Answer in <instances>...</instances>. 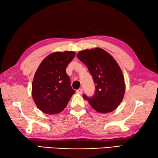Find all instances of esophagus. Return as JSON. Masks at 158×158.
<instances>
[{
  "instance_id": "esophagus-1",
  "label": "esophagus",
  "mask_w": 158,
  "mask_h": 158,
  "mask_svg": "<svg viewBox=\"0 0 158 158\" xmlns=\"http://www.w3.org/2000/svg\"><path fill=\"white\" fill-rule=\"evenodd\" d=\"M76 93H78V94H82V89H79L76 91Z\"/></svg>"
}]
</instances>
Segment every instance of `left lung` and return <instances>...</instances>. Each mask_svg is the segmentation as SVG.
Masks as SVG:
<instances>
[{"label":"left lung","instance_id":"left-lung-1","mask_svg":"<svg viewBox=\"0 0 158 158\" xmlns=\"http://www.w3.org/2000/svg\"><path fill=\"white\" fill-rule=\"evenodd\" d=\"M77 57L87 67L95 85L92 98H83L99 113H108L117 108L125 95L124 77L117 61L100 48L80 51Z\"/></svg>","mask_w":158,"mask_h":158}]
</instances>
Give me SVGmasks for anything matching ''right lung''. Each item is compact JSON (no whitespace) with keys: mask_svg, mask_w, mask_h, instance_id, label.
I'll return each instance as SVG.
<instances>
[{"mask_svg":"<svg viewBox=\"0 0 158 158\" xmlns=\"http://www.w3.org/2000/svg\"><path fill=\"white\" fill-rule=\"evenodd\" d=\"M75 54L73 51L51 53L38 67L32 82V97L44 113L56 114L63 111L75 93L66 73Z\"/></svg>","mask_w":158,"mask_h":158,"instance_id":"1","label":"right lung"}]
</instances>
